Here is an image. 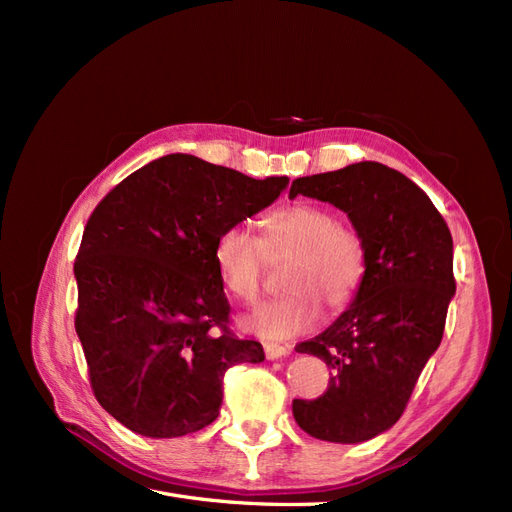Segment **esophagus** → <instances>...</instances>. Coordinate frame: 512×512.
I'll list each match as a JSON object with an SVG mask.
<instances>
[{"mask_svg": "<svg viewBox=\"0 0 512 512\" xmlns=\"http://www.w3.org/2000/svg\"><path fill=\"white\" fill-rule=\"evenodd\" d=\"M290 350L292 348L288 344L282 346V344H275V342H265V354H267V359H271V361L282 359V356L290 354Z\"/></svg>", "mask_w": 512, "mask_h": 512, "instance_id": "34e87169", "label": "esophagus"}]
</instances>
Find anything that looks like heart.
<instances>
[{"label": "heart", "mask_w": 512, "mask_h": 512, "mask_svg": "<svg viewBox=\"0 0 512 512\" xmlns=\"http://www.w3.org/2000/svg\"><path fill=\"white\" fill-rule=\"evenodd\" d=\"M260 237L241 226L224 228L213 243V265L230 297L258 301L269 262L292 258L284 275V297L260 307L250 324L267 339L282 342L312 331L322 305L331 314L346 309L367 275L361 232L339 222L337 213L316 203H290L258 220Z\"/></svg>", "instance_id": "1"}]
</instances>
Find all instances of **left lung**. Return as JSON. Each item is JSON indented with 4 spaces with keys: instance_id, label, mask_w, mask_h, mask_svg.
Here are the masks:
<instances>
[{
    "instance_id": "8db88e82",
    "label": "left lung",
    "mask_w": 512,
    "mask_h": 512,
    "mask_svg": "<svg viewBox=\"0 0 512 512\" xmlns=\"http://www.w3.org/2000/svg\"><path fill=\"white\" fill-rule=\"evenodd\" d=\"M297 194L348 213L367 247V275L327 331L297 344L331 378L318 399H294L292 414L312 438L365 442L399 421L442 342L455 294L453 237L429 196L378 162L299 177L290 185Z\"/></svg>"
}]
</instances>
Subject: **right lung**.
I'll list each match as a JSON object with an SVG mask.
<instances>
[{
    "instance_id": "right-lung-1",
    "label": "right lung",
    "mask_w": 512,
    "mask_h": 512,
    "mask_svg": "<svg viewBox=\"0 0 512 512\" xmlns=\"http://www.w3.org/2000/svg\"><path fill=\"white\" fill-rule=\"evenodd\" d=\"M286 185L170 153L89 215L74 260V327L91 391L121 425L147 438L194 433L218 418L226 371L265 361L256 339L230 331L213 243Z\"/></svg>"
}]
</instances>
